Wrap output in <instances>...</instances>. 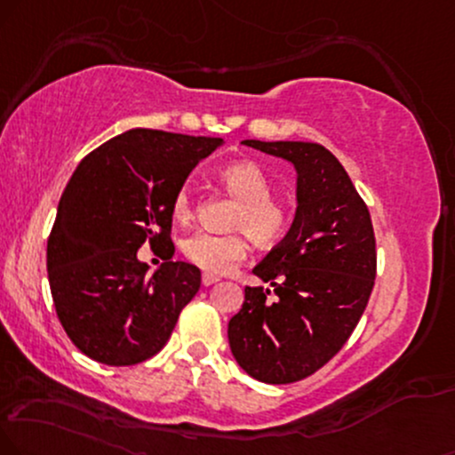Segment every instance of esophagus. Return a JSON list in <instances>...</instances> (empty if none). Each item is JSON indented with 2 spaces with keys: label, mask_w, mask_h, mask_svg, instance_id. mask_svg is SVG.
Wrapping results in <instances>:
<instances>
[{
  "label": "esophagus",
  "mask_w": 455,
  "mask_h": 455,
  "mask_svg": "<svg viewBox=\"0 0 455 455\" xmlns=\"http://www.w3.org/2000/svg\"><path fill=\"white\" fill-rule=\"evenodd\" d=\"M219 280V276H215V274H202V284L204 287H211V284H215Z\"/></svg>",
  "instance_id": "esophagus-1"
}]
</instances>
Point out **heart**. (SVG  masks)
<instances>
[{"instance_id":"b5f03b06","label":"heart","mask_w":455,"mask_h":455,"mask_svg":"<svg viewBox=\"0 0 455 455\" xmlns=\"http://www.w3.org/2000/svg\"><path fill=\"white\" fill-rule=\"evenodd\" d=\"M229 198L238 202L229 217V228L240 229L257 244H274L289 226V211L283 202L272 198V179L255 162H234L219 172ZM196 202L188 188H181L172 198V217L179 223L194 219ZM243 234H194L183 243V253L194 266L209 274H226L246 257Z\"/></svg>"}]
</instances>
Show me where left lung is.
I'll list each match as a JSON object with an SVG mask.
<instances>
[{"label": "left lung", "instance_id": "left-lung-1", "mask_svg": "<svg viewBox=\"0 0 455 455\" xmlns=\"http://www.w3.org/2000/svg\"><path fill=\"white\" fill-rule=\"evenodd\" d=\"M243 145L295 168L297 209L283 243L253 267L274 295L244 289V304L228 324L229 347L259 382H299L338 355L363 316L375 280L371 217L323 145L257 139Z\"/></svg>", "mask_w": 455, "mask_h": 455}]
</instances>
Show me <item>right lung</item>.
Segmentation results:
<instances>
[{"label": "right lung", "mask_w": 455, "mask_h": 455, "mask_svg": "<svg viewBox=\"0 0 455 455\" xmlns=\"http://www.w3.org/2000/svg\"><path fill=\"white\" fill-rule=\"evenodd\" d=\"M221 145L215 137L132 128L88 154L71 175L48 238V280L65 333L92 361H148L198 293L192 263L166 261L148 276L137 251L148 240L171 243L172 198Z\"/></svg>", "instance_id": "add662e5"}]
</instances>
